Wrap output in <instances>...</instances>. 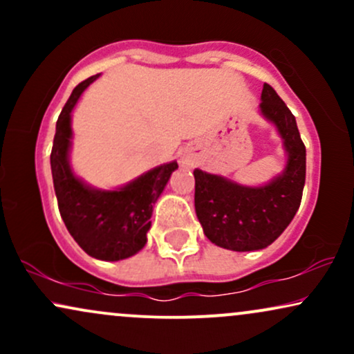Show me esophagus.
<instances>
[{"label":"esophagus","mask_w":354,"mask_h":354,"mask_svg":"<svg viewBox=\"0 0 354 354\" xmlns=\"http://www.w3.org/2000/svg\"><path fill=\"white\" fill-rule=\"evenodd\" d=\"M181 163H183V166H189V163H188V160H183V161H181Z\"/></svg>","instance_id":"esophagus-1"}]
</instances>
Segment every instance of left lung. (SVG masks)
Masks as SVG:
<instances>
[{
  "mask_svg": "<svg viewBox=\"0 0 354 354\" xmlns=\"http://www.w3.org/2000/svg\"><path fill=\"white\" fill-rule=\"evenodd\" d=\"M259 113L276 126L286 151L283 173L263 186H245L194 169V209L211 243L231 251L270 246L293 221L306 178V148L293 113L270 84H263Z\"/></svg>",
  "mask_w": 354,
  "mask_h": 354,
  "instance_id": "left-lung-1",
  "label": "left lung"
}]
</instances>
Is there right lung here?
Here are the masks:
<instances>
[{"mask_svg": "<svg viewBox=\"0 0 354 354\" xmlns=\"http://www.w3.org/2000/svg\"><path fill=\"white\" fill-rule=\"evenodd\" d=\"M98 78L100 75L91 76L73 89L56 121L51 173L61 218L81 250L96 259L120 261L145 248L153 206L178 163L156 166L116 189L93 188L73 173L71 113L84 89Z\"/></svg>", "mask_w": 354, "mask_h": 354, "instance_id": "obj_1", "label": "right lung"}]
</instances>
